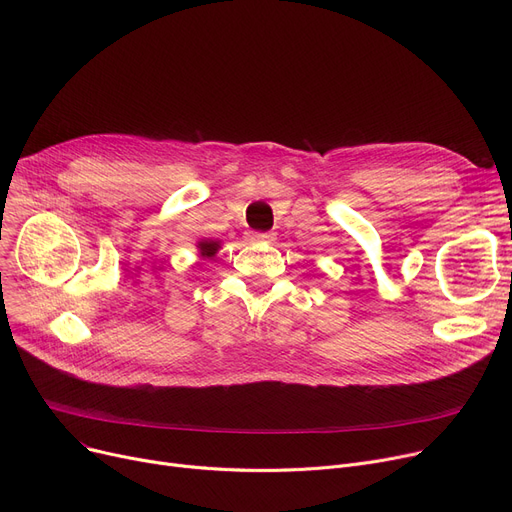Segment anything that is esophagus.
Returning <instances> with one entry per match:
<instances>
[{
  "label": "esophagus",
  "mask_w": 512,
  "mask_h": 512,
  "mask_svg": "<svg viewBox=\"0 0 512 512\" xmlns=\"http://www.w3.org/2000/svg\"><path fill=\"white\" fill-rule=\"evenodd\" d=\"M249 238L253 242H272L276 238V234L274 232H251Z\"/></svg>",
  "instance_id": "esophagus-1"
}]
</instances>
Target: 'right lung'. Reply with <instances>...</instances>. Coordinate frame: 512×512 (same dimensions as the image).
<instances>
[{"instance_id":"add662e5","label":"right lung","mask_w":512,"mask_h":512,"mask_svg":"<svg viewBox=\"0 0 512 512\" xmlns=\"http://www.w3.org/2000/svg\"><path fill=\"white\" fill-rule=\"evenodd\" d=\"M199 251H201V257H213L215 253H218V249H220V242L218 240H199Z\"/></svg>"}]
</instances>
